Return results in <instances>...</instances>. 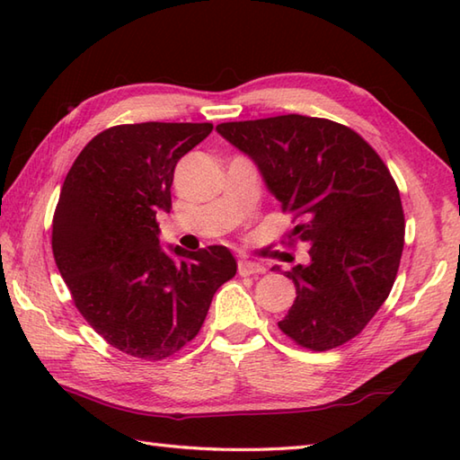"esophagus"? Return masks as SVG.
Masks as SVG:
<instances>
[{
  "label": "esophagus",
  "instance_id": "1",
  "mask_svg": "<svg viewBox=\"0 0 460 460\" xmlns=\"http://www.w3.org/2000/svg\"><path fill=\"white\" fill-rule=\"evenodd\" d=\"M239 275L241 277H249V275H262L267 269L259 265V262H252V261H239Z\"/></svg>",
  "mask_w": 460,
  "mask_h": 460
}]
</instances>
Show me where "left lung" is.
Segmentation results:
<instances>
[{"instance_id":"obj_1","label":"left lung","mask_w":460,"mask_h":460,"mask_svg":"<svg viewBox=\"0 0 460 460\" xmlns=\"http://www.w3.org/2000/svg\"><path fill=\"white\" fill-rule=\"evenodd\" d=\"M217 132L298 219L290 239L310 245L308 265L287 272L296 298L279 328L314 351L356 338L392 292L403 252L402 198L384 160L348 126L312 116L223 122Z\"/></svg>"}]
</instances>
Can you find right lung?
<instances>
[{"label": "right lung", "instance_id": "right-lung-1", "mask_svg": "<svg viewBox=\"0 0 460 460\" xmlns=\"http://www.w3.org/2000/svg\"><path fill=\"white\" fill-rule=\"evenodd\" d=\"M213 124H120L68 170L53 215V255L84 320L116 349L165 359L191 341L237 262L223 245L160 247L173 170Z\"/></svg>", "mask_w": 460, "mask_h": 460}]
</instances>
